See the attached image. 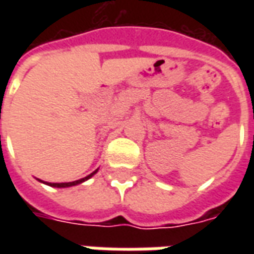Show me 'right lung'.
<instances>
[{"label": "right lung", "mask_w": 254, "mask_h": 254, "mask_svg": "<svg viewBox=\"0 0 254 254\" xmlns=\"http://www.w3.org/2000/svg\"><path fill=\"white\" fill-rule=\"evenodd\" d=\"M96 171H98V170H95L94 173H91L89 176L84 177V178H81V180H77V181H73V182H60V184H57V182L54 184V182H53V184H52V182L41 181V180H39V181L43 182V184H46V185H49V187H53V188H69V187H74V185H78V184H81V182H84V181H87V180H89L91 177L94 176Z\"/></svg>", "instance_id": "obj_1"}]
</instances>
